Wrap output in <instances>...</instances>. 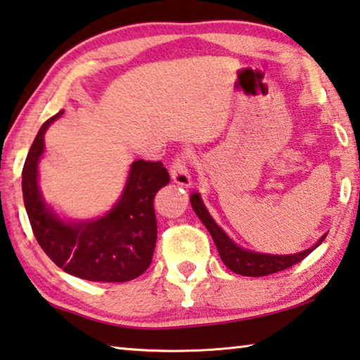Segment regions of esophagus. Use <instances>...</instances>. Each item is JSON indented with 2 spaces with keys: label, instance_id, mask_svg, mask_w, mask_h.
I'll list each match as a JSON object with an SVG mask.
<instances>
[{
  "label": "esophagus",
  "instance_id": "esophagus-1",
  "mask_svg": "<svg viewBox=\"0 0 360 360\" xmlns=\"http://www.w3.org/2000/svg\"><path fill=\"white\" fill-rule=\"evenodd\" d=\"M187 153H181V155L176 157L173 160L169 167V174L171 179H173L176 184H179L182 187H191L192 186V178H191V171L187 168Z\"/></svg>",
  "mask_w": 360,
  "mask_h": 360
}]
</instances>
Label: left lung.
I'll return each mask as SVG.
<instances>
[{
	"label": "left lung",
	"mask_w": 360,
	"mask_h": 360,
	"mask_svg": "<svg viewBox=\"0 0 360 360\" xmlns=\"http://www.w3.org/2000/svg\"><path fill=\"white\" fill-rule=\"evenodd\" d=\"M192 208L195 211V214L200 218V221L207 227L208 232L213 237L216 248H218L219 256L224 264L229 267L232 272L238 274V276H247V277H262L269 276V274L288 269L296 262L303 261L307 255L314 252L319 245L323 242V238L327 237V233H323L321 240H319L314 247L304 250L301 253L295 255H266V253H256L245 250L238 245L233 243L229 237L226 236V232L216 224L214 219L211 218L208 210L205 208L202 202V197L198 193H192L191 197Z\"/></svg>",
	"instance_id": "left-lung-1"
}]
</instances>
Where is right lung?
I'll return each mask as SVG.
<instances>
[{
    "mask_svg": "<svg viewBox=\"0 0 360 360\" xmlns=\"http://www.w3.org/2000/svg\"><path fill=\"white\" fill-rule=\"evenodd\" d=\"M56 113L43 123L22 171V192L33 236L56 266L91 282H128L150 266L157 243L155 193L169 182L162 162L136 160L124 191L107 214L98 219L62 221L38 187V162L44 150V133Z\"/></svg>",
    "mask_w": 360,
    "mask_h": 360,
    "instance_id": "add662e5",
    "label": "right lung"
}]
</instances>
